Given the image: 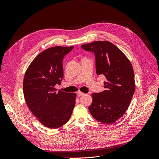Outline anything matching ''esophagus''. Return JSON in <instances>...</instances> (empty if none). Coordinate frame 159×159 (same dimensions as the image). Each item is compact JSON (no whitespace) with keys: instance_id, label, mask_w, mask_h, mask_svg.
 I'll list each match as a JSON object with an SVG mask.
<instances>
[{"instance_id":"esophagus-1","label":"esophagus","mask_w":159,"mask_h":159,"mask_svg":"<svg viewBox=\"0 0 159 159\" xmlns=\"http://www.w3.org/2000/svg\"><path fill=\"white\" fill-rule=\"evenodd\" d=\"M77 95H78V96H80H80H83V95H85V93H83V92H81V91H78V93H77Z\"/></svg>"}]
</instances>
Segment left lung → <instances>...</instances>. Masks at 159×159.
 Here are the masks:
<instances>
[{
	"label": "left lung",
	"mask_w": 159,
	"mask_h": 159,
	"mask_svg": "<svg viewBox=\"0 0 159 159\" xmlns=\"http://www.w3.org/2000/svg\"><path fill=\"white\" fill-rule=\"evenodd\" d=\"M81 48L94 53L96 73L106 78L105 90L91 95L93 102L89 111L98 121L113 123L126 112L134 93L132 64L124 53L109 41H95Z\"/></svg>",
	"instance_id": "1"
}]
</instances>
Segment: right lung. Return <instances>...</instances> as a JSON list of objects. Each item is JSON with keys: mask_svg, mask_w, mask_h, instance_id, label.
Returning a JSON list of instances; mask_svg holds the SVG:
<instances>
[{"mask_svg": "<svg viewBox=\"0 0 159 159\" xmlns=\"http://www.w3.org/2000/svg\"><path fill=\"white\" fill-rule=\"evenodd\" d=\"M74 46H54L38 54L27 68L23 80L26 103L43 125L57 129L69 121L76 94L57 91L54 86L64 77L62 61Z\"/></svg>", "mask_w": 159, "mask_h": 159, "instance_id": "add662e5", "label": "right lung"}]
</instances>
